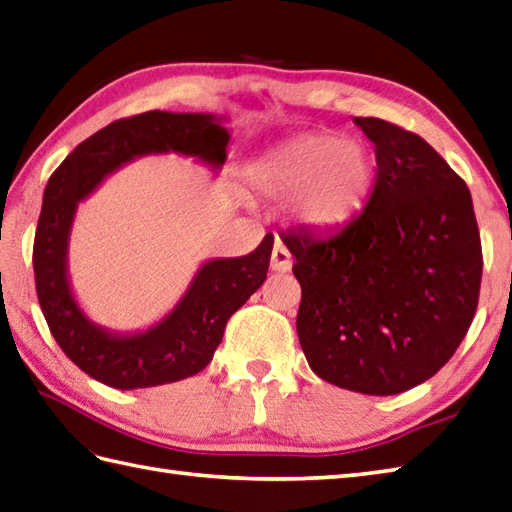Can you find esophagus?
<instances>
[{"instance_id":"34e87169","label":"esophagus","mask_w":512,"mask_h":512,"mask_svg":"<svg viewBox=\"0 0 512 512\" xmlns=\"http://www.w3.org/2000/svg\"><path fill=\"white\" fill-rule=\"evenodd\" d=\"M270 268L275 272H288L292 268V255L283 242H275V246H272Z\"/></svg>"}]
</instances>
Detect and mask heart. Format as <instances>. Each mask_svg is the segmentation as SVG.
Returning a JSON list of instances; mask_svg holds the SVG:
<instances>
[{
  "instance_id": "obj_1",
  "label": "heart",
  "mask_w": 512,
  "mask_h": 512,
  "mask_svg": "<svg viewBox=\"0 0 512 512\" xmlns=\"http://www.w3.org/2000/svg\"><path fill=\"white\" fill-rule=\"evenodd\" d=\"M375 181V157L362 139L307 133L266 150L246 168L261 198L281 200L288 218L310 231H336L362 209Z\"/></svg>"
}]
</instances>
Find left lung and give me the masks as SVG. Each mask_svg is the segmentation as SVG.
<instances>
[{
    "label": "left lung",
    "instance_id": "left-lung-1",
    "mask_svg": "<svg viewBox=\"0 0 512 512\" xmlns=\"http://www.w3.org/2000/svg\"><path fill=\"white\" fill-rule=\"evenodd\" d=\"M375 144L366 207L325 235L281 233L301 283L296 334L312 371L362 395L436 375L478 307L482 246L465 181L419 135L355 117Z\"/></svg>",
    "mask_w": 512,
    "mask_h": 512
}]
</instances>
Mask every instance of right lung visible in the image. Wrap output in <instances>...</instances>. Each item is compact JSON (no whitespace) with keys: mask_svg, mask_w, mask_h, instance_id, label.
Returning <instances> with one entry per match:
<instances>
[{"mask_svg":"<svg viewBox=\"0 0 512 512\" xmlns=\"http://www.w3.org/2000/svg\"><path fill=\"white\" fill-rule=\"evenodd\" d=\"M224 122L227 117L170 111L117 120L82 141L47 181L32 255L41 310L67 358L106 386L150 388L200 373L222 342L227 320L266 281L272 235L244 257L205 261L159 323L130 334L93 323L69 281V235L80 202L106 176L146 154L176 152L220 172L231 139Z\"/></svg>","mask_w":512,"mask_h":512,"instance_id":"add662e5","label":"right lung"}]
</instances>
